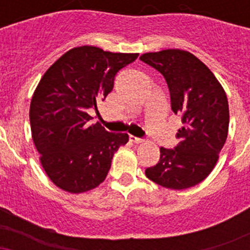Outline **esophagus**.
<instances>
[{"instance_id": "1", "label": "esophagus", "mask_w": 250, "mask_h": 250, "mask_svg": "<svg viewBox=\"0 0 250 250\" xmlns=\"http://www.w3.org/2000/svg\"><path fill=\"white\" fill-rule=\"evenodd\" d=\"M130 140L134 141V143H136V144H141V143H144V139L136 138V136H134V135H130Z\"/></svg>"}]
</instances>
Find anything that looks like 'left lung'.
I'll return each mask as SVG.
<instances>
[{
	"mask_svg": "<svg viewBox=\"0 0 250 250\" xmlns=\"http://www.w3.org/2000/svg\"><path fill=\"white\" fill-rule=\"evenodd\" d=\"M140 60L164 76L171 110L183 123L175 149L160 147V160L145 175L167 189L194 187L211 173L228 136L227 94L208 66L188 51L147 52Z\"/></svg>",
	"mask_w": 250,
	"mask_h": 250,
	"instance_id": "1",
	"label": "left lung"
}]
</instances>
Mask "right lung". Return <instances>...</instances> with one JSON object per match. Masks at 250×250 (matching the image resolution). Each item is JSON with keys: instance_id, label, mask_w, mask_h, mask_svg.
I'll return each instance as SVG.
<instances>
[{"instance_id": "obj_1", "label": "right lung", "mask_w": 250, "mask_h": 250, "mask_svg": "<svg viewBox=\"0 0 250 250\" xmlns=\"http://www.w3.org/2000/svg\"><path fill=\"white\" fill-rule=\"evenodd\" d=\"M139 54L109 52L95 46L74 47L48 67L30 105L32 140L51 182L72 194L89 191L105 180L115 151L129 141L91 124L90 109L114 87L119 70Z\"/></svg>"}]
</instances>
